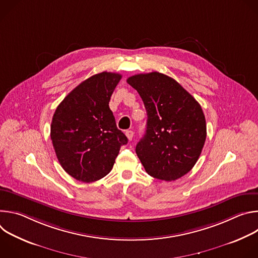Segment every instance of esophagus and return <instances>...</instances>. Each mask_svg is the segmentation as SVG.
I'll return each mask as SVG.
<instances>
[{
	"label": "esophagus",
	"mask_w": 258,
	"mask_h": 258,
	"mask_svg": "<svg viewBox=\"0 0 258 258\" xmlns=\"http://www.w3.org/2000/svg\"><path fill=\"white\" fill-rule=\"evenodd\" d=\"M125 136H126V138L130 140V141H132V139H133V137H134V132L133 131H125Z\"/></svg>",
	"instance_id": "esophagus-1"
}]
</instances>
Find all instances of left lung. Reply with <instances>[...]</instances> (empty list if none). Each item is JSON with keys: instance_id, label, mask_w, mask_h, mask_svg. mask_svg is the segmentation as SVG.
Segmentation results:
<instances>
[{"instance_id": "obj_1", "label": "left lung", "mask_w": 258, "mask_h": 258, "mask_svg": "<svg viewBox=\"0 0 258 258\" xmlns=\"http://www.w3.org/2000/svg\"><path fill=\"white\" fill-rule=\"evenodd\" d=\"M147 111L146 134L136 153L151 176L171 181L196 164L206 140L200 104L176 81L154 71L126 80Z\"/></svg>"}]
</instances>
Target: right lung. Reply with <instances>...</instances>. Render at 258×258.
Here are the masks:
<instances>
[{
  "mask_svg": "<svg viewBox=\"0 0 258 258\" xmlns=\"http://www.w3.org/2000/svg\"><path fill=\"white\" fill-rule=\"evenodd\" d=\"M121 75L101 72L80 84L58 105L51 140L63 169L84 182L101 179L112 169L127 138L109 108Z\"/></svg>",
  "mask_w": 258,
  "mask_h": 258,
  "instance_id": "1",
  "label": "right lung"
}]
</instances>
